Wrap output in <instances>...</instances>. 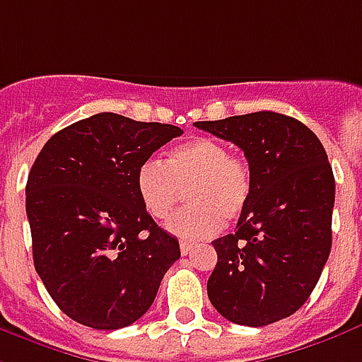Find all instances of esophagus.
<instances>
[{
  "instance_id": "34e87169",
  "label": "esophagus",
  "mask_w": 362,
  "mask_h": 362,
  "mask_svg": "<svg viewBox=\"0 0 362 362\" xmlns=\"http://www.w3.org/2000/svg\"><path fill=\"white\" fill-rule=\"evenodd\" d=\"M192 249H194V243H192V242H180L182 255H188Z\"/></svg>"
}]
</instances>
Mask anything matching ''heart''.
Here are the masks:
<instances>
[{"mask_svg": "<svg viewBox=\"0 0 362 362\" xmlns=\"http://www.w3.org/2000/svg\"><path fill=\"white\" fill-rule=\"evenodd\" d=\"M251 167L226 144L215 138H195L173 147L167 165L147 159L136 173V189L147 215L165 221L173 215L186 189L188 207L173 216L168 232L197 240L215 234L221 222L240 218L251 195Z\"/></svg>", "mask_w": 362, "mask_h": 362, "instance_id": "heart-1", "label": "heart"}]
</instances>
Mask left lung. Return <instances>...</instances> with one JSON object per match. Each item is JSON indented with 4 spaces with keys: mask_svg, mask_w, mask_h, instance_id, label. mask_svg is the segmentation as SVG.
I'll list each match as a JSON object with an SVG mask.
<instances>
[{
    "mask_svg": "<svg viewBox=\"0 0 362 362\" xmlns=\"http://www.w3.org/2000/svg\"><path fill=\"white\" fill-rule=\"evenodd\" d=\"M194 124L240 147L253 178L235 232L213 242L209 299L242 326L290 317L330 255L336 180L328 155L303 122L272 111Z\"/></svg>",
    "mask_w": 362,
    "mask_h": 362,
    "instance_id": "obj_1",
    "label": "left lung"
}]
</instances>
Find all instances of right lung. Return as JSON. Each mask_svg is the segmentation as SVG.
Returning <instances> with one entry per match:
<instances>
[{"label":"right lung","mask_w":362,"mask_h":362,"mask_svg":"<svg viewBox=\"0 0 362 362\" xmlns=\"http://www.w3.org/2000/svg\"><path fill=\"white\" fill-rule=\"evenodd\" d=\"M182 130L98 113L59 130L26 182L32 255L66 317L119 330L144 317L176 259L178 240L147 215L136 173Z\"/></svg>","instance_id":"1"}]
</instances>
